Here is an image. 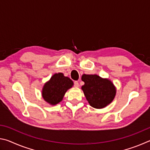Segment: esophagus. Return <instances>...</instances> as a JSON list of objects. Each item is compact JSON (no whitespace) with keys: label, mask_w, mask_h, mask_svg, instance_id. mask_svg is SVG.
<instances>
[{"label":"esophagus","mask_w":150,"mask_h":150,"mask_svg":"<svg viewBox=\"0 0 150 150\" xmlns=\"http://www.w3.org/2000/svg\"><path fill=\"white\" fill-rule=\"evenodd\" d=\"M79 82L77 81H74V87H79Z\"/></svg>","instance_id":"34e87169"}]
</instances>
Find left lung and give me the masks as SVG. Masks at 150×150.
<instances>
[{
  "label": "left lung",
  "instance_id": "left-lung-1",
  "mask_svg": "<svg viewBox=\"0 0 150 150\" xmlns=\"http://www.w3.org/2000/svg\"><path fill=\"white\" fill-rule=\"evenodd\" d=\"M81 79L85 82L81 88L91 106L102 108L113 100L116 88L110 81L96 75L86 74L82 75Z\"/></svg>",
  "mask_w": 150,
  "mask_h": 150
}]
</instances>
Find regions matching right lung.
I'll return each mask as SVG.
<instances>
[{
    "instance_id": "obj_1",
    "label": "right lung",
    "mask_w": 150,
    "mask_h": 150,
    "mask_svg": "<svg viewBox=\"0 0 150 150\" xmlns=\"http://www.w3.org/2000/svg\"><path fill=\"white\" fill-rule=\"evenodd\" d=\"M73 82L63 73H55L44 86L42 96L44 99L52 105H57L62 100L69 88H71Z\"/></svg>"
}]
</instances>
